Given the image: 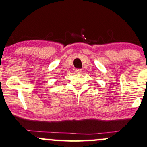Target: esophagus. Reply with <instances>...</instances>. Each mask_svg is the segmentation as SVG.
<instances>
[{"mask_svg":"<svg viewBox=\"0 0 147 147\" xmlns=\"http://www.w3.org/2000/svg\"><path fill=\"white\" fill-rule=\"evenodd\" d=\"M75 73H77V74L81 73L82 69H75Z\"/></svg>","mask_w":147,"mask_h":147,"instance_id":"1","label":"esophagus"}]
</instances>
